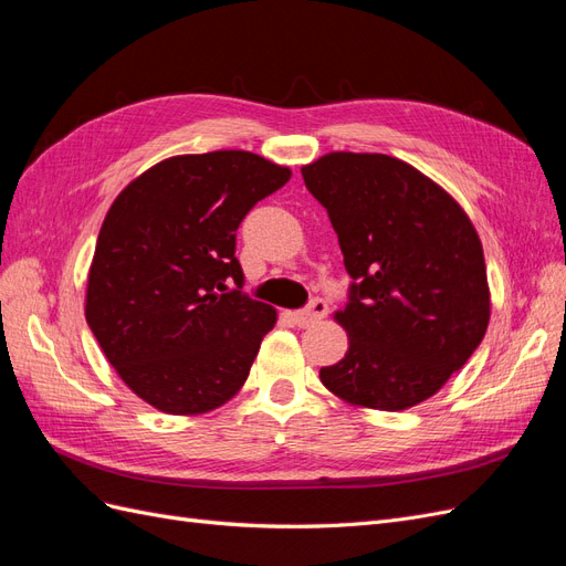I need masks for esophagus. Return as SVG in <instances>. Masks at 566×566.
Here are the masks:
<instances>
[{"instance_id": "1", "label": "esophagus", "mask_w": 566, "mask_h": 566, "mask_svg": "<svg viewBox=\"0 0 566 566\" xmlns=\"http://www.w3.org/2000/svg\"><path fill=\"white\" fill-rule=\"evenodd\" d=\"M325 314H328V302L321 300V297H314L310 304L304 306V310L295 312L293 318H295V323L300 325V328H310V325L318 323Z\"/></svg>"}]
</instances>
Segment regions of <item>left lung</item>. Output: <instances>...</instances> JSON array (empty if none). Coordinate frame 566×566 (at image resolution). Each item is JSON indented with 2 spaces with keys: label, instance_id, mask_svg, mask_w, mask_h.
<instances>
[{
  "label": "left lung",
  "instance_id": "left-lung-1",
  "mask_svg": "<svg viewBox=\"0 0 566 566\" xmlns=\"http://www.w3.org/2000/svg\"><path fill=\"white\" fill-rule=\"evenodd\" d=\"M352 276L335 321L349 349L321 368L339 399L403 410L437 394L484 339V250L460 205L416 167L382 153H328L302 167Z\"/></svg>",
  "mask_w": 566,
  "mask_h": 566
}]
</instances>
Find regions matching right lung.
Instances as JSON below:
<instances>
[{
    "mask_svg": "<svg viewBox=\"0 0 566 566\" xmlns=\"http://www.w3.org/2000/svg\"><path fill=\"white\" fill-rule=\"evenodd\" d=\"M287 179L254 153L212 150L153 165L111 205L84 314L119 378L163 413H205L248 380L276 310L241 290L235 231Z\"/></svg>",
    "mask_w": 566,
    "mask_h": 566,
    "instance_id": "1",
    "label": "right lung"
}]
</instances>
